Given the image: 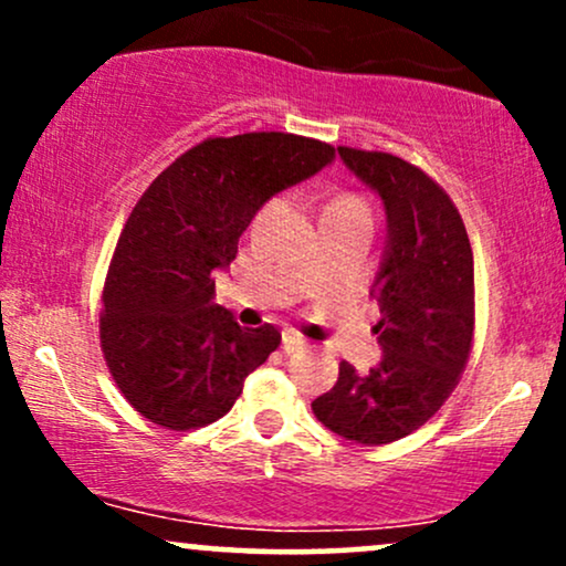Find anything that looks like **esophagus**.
I'll return each mask as SVG.
<instances>
[{"instance_id": "esophagus-1", "label": "esophagus", "mask_w": 566, "mask_h": 566, "mask_svg": "<svg viewBox=\"0 0 566 566\" xmlns=\"http://www.w3.org/2000/svg\"><path fill=\"white\" fill-rule=\"evenodd\" d=\"M282 346H284V350H287V354H292V350L303 348L305 340L295 333V329H284V333H282Z\"/></svg>"}]
</instances>
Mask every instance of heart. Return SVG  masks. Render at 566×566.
I'll return each instance as SVG.
<instances>
[{"instance_id": "1", "label": "heart", "mask_w": 566, "mask_h": 566, "mask_svg": "<svg viewBox=\"0 0 566 566\" xmlns=\"http://www.w3.org/2000/svg\"><path fill=\"white\" fill-rule=\"evenodd\" d=\"M343 210H369L367 201L361 197H356V193H340V197H335L333 201L327 205V210H324V216H329V212H343Z\"/></svg>"}]
</instances>
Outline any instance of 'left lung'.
<instances>
[{
    "mask_svg": "<svg viewBox=\"0 0 566 566\" xmlns=\"http://www.w3.org/2000/svg\"><path fill=\"white\" fill-rule=\"evenodd\" d=\"M337 154L386 205L388 250L375 282L382 319L373 327L386 356L367 375L343 361L311 409L337 437L378 447L428 423L469 365L473 250L450 193L418 165L348 146Z\"/></svg>",
    "mask_w": 566,
    "mask_h": 566,
    "instance_id": "left-lung-1",
    "label": "left lung"
}]
</instances>
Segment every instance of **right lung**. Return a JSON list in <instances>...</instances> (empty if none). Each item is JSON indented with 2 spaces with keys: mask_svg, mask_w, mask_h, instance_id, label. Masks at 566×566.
<instances>
[{
  "mask_svg": "<svg viewBox=\"0 0 566 566\" xmlns=\"http://www.w3.org/2000/svg\"><path fill=\"white\" fill-rule=\"evenodd\" d=\"M335 157L292 133L205 138L143 191L103 282L101 350L135 412L170 431L216 423L244 378L282 343L274 324L242 329L212 303L216 269L237 258L255 212Z\"/></svg>",
  "mask_w": 566,
  "mask_h": 566,
  "instance_id": "right-lung-1",
  "label": "right lung"
}]
</instances>
